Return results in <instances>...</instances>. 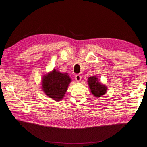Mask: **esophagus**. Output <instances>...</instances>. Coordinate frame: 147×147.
Segmentation results:
<instances>
[{
    "instance_id": "1",
    "label": "esophagus",
    "mask_w": 147,
    "mask_h": 147,
    "mask_svg": "<svg viewBox=\"0 0 147 147\" xmlns=\"http://www.w3.org/2000/svg\"><path fill=\"white\" fill-rule=\"evenodd\" d=\"M81 78H82V76H81L80 75L77 74V75H75V79L76 80L77 82H80V81Z\"/></svg>"
}]
</instances>
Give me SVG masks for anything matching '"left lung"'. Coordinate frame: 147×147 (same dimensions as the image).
<instances>
[{
    "instance_id": "8db88e82",
    "label": "left lung",
    "mask_w": 147,
    "mask_h": 147,
    "mask_svg": "<svg viewBox=\"0 0 147 147\" xmlns=\"http://www.w3.org/2000/svg\"><path fill=\"white\" fill-rule=\"evenodd\" d=\"M88 83L92 94L96 98L104 95L107 92V86L100 83L98 81V78L96 76L89 77Z\"/></svg>"
}]
</instances>
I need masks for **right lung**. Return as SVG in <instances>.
<instances>
[{"label": "right lung", "instance_id": "add662e5", "mask_svg": "<svg viewBox=\"0 0 147 147\" xmlns=\"http://www.w3.org/2000/svg\"><path fill=\"white\" fill-rule=\"evenodd\" d=\"M42 78V90L47 96L55 101H60L64 98L71 82L67 73L62 74L53 69L52 72L44 75Z\"/></svg>", "mask_w": 147, "mask_h": 147}]
</instances>
